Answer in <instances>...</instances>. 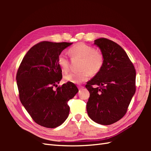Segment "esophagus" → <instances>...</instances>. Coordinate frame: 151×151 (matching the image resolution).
I'll return each mask as SVG.
<instances>
[{"label": "esophagus", "instance_id": "1", "mask_svg": "<svg viewBox=\"0 0 151 151\" xmlns=\"http://www.w3.org/2000/svg\"><path fill=\"white\" fill-rule=\"evenodd\" d=\"M78 89H80V90H81V89H84V86H78Z\"/></svg>", "mask_w": 151, "mask_h": 151}]
</instances>
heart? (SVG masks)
<instances>
[{"label":"heart","instance_id":"1","mask_svg":"<svg viewBox=\"0 0 151 151\" xmlns=\"http://www.w3.org/2000/svg\"><path fill=\"white\" fill-rule=\"evenodd\" d=\"M69 54L72 57L82 58L81 69L80 72L70 73L64 76V80L73 84H81L87 81L91 75L100 72L104 65V56L95 50L94 47L84 43H78L69 49ZM58 65L63 72L68 70L69 62L68 58L63 53L60 54L57 59Z\"/></svg>","mask_w":151,"mask_h":151}]
</instances>
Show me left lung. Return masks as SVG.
<instances>
[{
	"mask_svg": "<svg viewBox=\"0 0 151 151\" xmlns=\"http://www.w3.org/2000/svg\"><path fill=\"white\" fill-rule=\"evenodd\" d=\"M94 44L104 61L100 72L86 85L90 93L86 109L95 123L109 125L126 114L136 92V70L126 52L113 41L100 38ZM93 85L99 87L93 88Z\"/></svg>",
	"mask_w": 151,
	"mask_h": 151,
	"instance_id": "left-lung-1",
	"label": "left lung"
}]
</instances>
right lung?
I'll return each mask as SVG.
<instances>
[{
	"instance_id": "1",
	"label": "right lung",
	"mask_w": 151,
	"mask_h": 151,
	"mask_svg": "<svg viewBox=\"0 0 151 151\" xmlns=\"http://www.w3.org/2000/svg\"><path fill=\"white\" fill-rule=\"evenodd\" d=\"M73 43L42 41L28 51L19 66L16 81L19 99L32 119L46 128L59 127L69 116L67 102L77 93L75 84L67 82L54 90L62 78L58 56Z\"/></svg>"
}]
</instances>
